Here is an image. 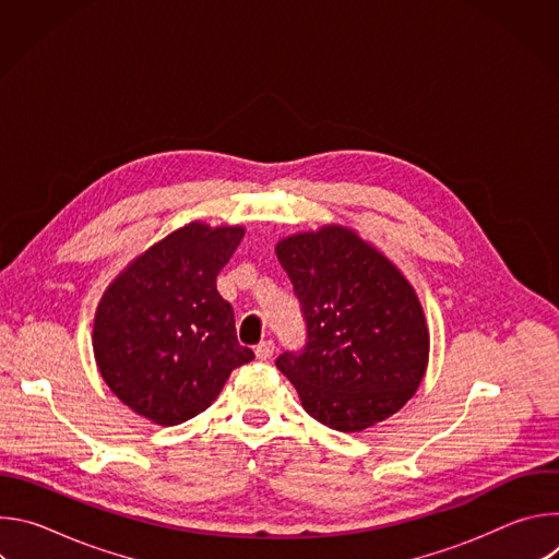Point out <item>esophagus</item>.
Instances as JSON below:
<instances>
[{"label":"esophagus","instance_id":"esophagus-1","mask_svg":"<svg viewBox=\"0 0 559 559\" xmlns=\"http://www.w3.org/2000/svg\"><path fill=\"white\" fill-rule=\"evenodd\" d=\"M254 354L259 360H270L274 356V343L272 341H263L254 347Z\"/></svg>","mask_w":559,"mask_h":559}]
</instances>
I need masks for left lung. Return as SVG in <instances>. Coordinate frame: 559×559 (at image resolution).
<instances>
[{
  "instance_id": "obj_1",
  "label": "left lung",
  "mask_w": 559,
  "mask_h": 559,
  "mask_svg": "<svg viewBox=\"0 0 559 559\" xmlns=\"http://www.w3.org/2000/svg\"><path fill=\"white\" fill-rule=\"evenodd\" d=\"M276 257L307 328L305 347L276 367L305 412L354 433L403 409L427 371L429 332L401 270L343 225L287 236Z\"/></svg>"
}]
</instances>
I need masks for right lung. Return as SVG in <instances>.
<instances>
[{
  "mask_svg": "<svg viewBox=\"0 0 559 559\" xmlns=\"http://www.w3.org/2000/svg\"><path fill=\"white\" fill-rule=\"evenodd\" d=\"M243 234L241 225L194 221L136 257L102 296L95 360L134 414L181 425L216 401L231 369L254 358L238 345L231 305L216 289Z\"/></svg>",
  "mask_w": 559,
  "mask_h": 559,
  "instance_id": "1",
  "label": "right lung"
}]
</instances>
